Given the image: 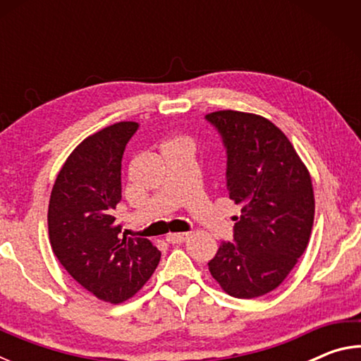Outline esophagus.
I'll use <instances>...</instances> for the list:
<instances>
[{
    "label": "esophagus",
    "instance_id": "1",
    "mask_svg": "<svg viewBox=\"0 0 361 361\" xmlns=\"http://www.w3.org/2000/svg\"><path fill=\"white\" fill-rule=\"evenodd\" d=\"M186 237L188 234H185V232H170V234L166 235V240L169 243H181L185 242Z\"/></svg>",
    "mask_w": 361,
    "mask_h": 361
}]
</instances>
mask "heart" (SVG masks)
Instances as JSON below:
<instances>
[{
	"mask_svg": "<svg viewBox=\"0 0 361 361\" xmlns=\"http://www.w3.org/2000/svg\"><path fill=\"white\" fill-rule=\"evenodd\" d=\"M183 142H188V140L185 137H173L167 140V142H164L162 148H167V146H172V145H176V143H183Z\"/></svg>",
	"mask_w": 361,
	"mask_h": 361,
	"instance_id": "obj_1",
	"label": "heart"
}]
</instances>
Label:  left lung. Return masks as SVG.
Returning a JSON list of instances; mask_svg holds the SVG:
<instances>
[{"label": "left lung", "mask_w": 361, "mask_h": 361, "mask_svg": "<svg viewBox=\"0 0 361 361\" xmlns=\"http://www.w3.org/2000/svg\"><path fill=\"white\" fill-rule=\"evenodd\" d=\"M226 149V188L242 207L234 240L221 242L209 269L228 295L276 290L304 253L314 224L312 180L285 133L256 114L205 116Z\"/></svg>", "instance_id": "8db88e82"}]
</instances>
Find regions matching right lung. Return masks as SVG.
Segmentation results:
<instances>
[{
	"label": "right lung",
	"mask_w": 361,
	"mask_h": 361,
	"mask_svg": "<svg viewBox=\"0 0 361 361\" xmlns=\"http://www.w3.org/2000/svg\"><path fill=\"white\" fill-rule=\"evenodd\" d=\"M138 122H118L66 159L49 200V239L66 272L102 301L119 304L146 283L161 259L148 239L121 235V162Z\"/></svg>",
	"instance_id": "1"
}]
</instances>
